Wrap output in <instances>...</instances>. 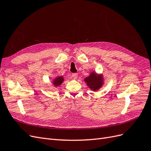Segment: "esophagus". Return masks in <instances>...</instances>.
<instances>
[{"label":"esophagus","instance_id":"esophagus-1","mask_svg":"<svg viewBox=\"0 0 151 151\" xmlns=\"http://www.w3.org/2000/svg\"><path fill=\"white\" fill-rule=\"evenodd\" d=\"M72 77L74 79H77V77H78V74H77V73H72Z\"/></svg>","mask_w":151,"mask_h":151}]
</instances>
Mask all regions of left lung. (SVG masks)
Returning <instances> with one entry per match:
<instances>
[{"mask_svg": "<svg viewBox=\"0 0 151 151\" xmlns=\"http://www.w3.org/2000/svg\"><path fill=\"white\" fill-rule=\"evenodd\" d=\"M89 88L92 90L96 91L101 88L103 84V78L101 76H98L93 72L89 77L84 79Z\"/></svg>", "mask_w": 151, "mask_h": 151, "instance_id": "8db88e82", "label": "left lung"}]
</instances>
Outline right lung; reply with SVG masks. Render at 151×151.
I'll return each mask as SVG.
<instances>
[{"label": "right lung", "mask_w": 151, "mask_h": 151, "mask_svg": "<svg viewBox=\"0 0 151 151\" xmlns=\"http://www.w3.org/2000/svg\"><path fill=\"white\" fill-rule=\"evenodd\" d=\"M63 78L62 76L58 77L56 79H55V80L53 82V84L54 86L57 87V86H60L63 83Z\"/></svg>", "instance_id": "right-lung-1"}]
</instances>
